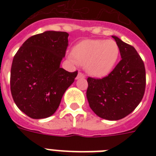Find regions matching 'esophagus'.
<instances>
[{"mask_svg": "<svg viewBox=\"0 0 156 156\" xmlns=\"http://www.w3.org/2000/svg\"><path fill=\"white\" fill-rule=\"evenodd\" d=\"M85 78V75H84V73H83L82 72H78V76H77V79H79V78Z\"/></svg>", "mask_w": 156, "mask_h": 156, "instance_id": "1", "label": "esophagus"}]
</instances>
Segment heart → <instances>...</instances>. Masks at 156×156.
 I'll list each match as a JSON object with an SVG mask.
<instances>
[{
    "mask_svg": "<svg viewBox=\"0 0 156 156\" xmlns=\"http://www.w3.org/2000/svg\"><path fill=\"white\" fill-rule=\"evenodd\" d=\"M119 55L118 45L113 40H87L74 46L69 59L73 63L85 66L90 75L100 78L112 70Z\"/></svg>",
    "mask_w": 156,
    "mask_h": 156,
    "instance_id": "b5f03b06",
    "label": "heart"
}]
</instances>
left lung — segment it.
Returning a JSON list of instances; mask_svg holds the SVG:
<instances>
[{"instance_id":"1","label":"left lung","mask_w":156,"mask_h":156,"mask_svg":"<svg viewBox=\"0 0 156 156\" xmlns=\"http://www.w3.org/2000/svg\"><path fill=\"white\" fill-rule=\"evenodd\" d=\"M118 45L121 60L108 75L87 78V98L98 116L117 121L128 116L143 99L146 70L143 60L133 46L112 35Z\"/></svg>"}]
</instances>
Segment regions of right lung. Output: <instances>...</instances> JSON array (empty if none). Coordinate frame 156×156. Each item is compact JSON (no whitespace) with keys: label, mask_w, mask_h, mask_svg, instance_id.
Instances as JSON below:
<instances>
[{"label":"right lung","mask_w":156,"mask_h":156,"mask_svg":"<svg viewBox=\"0 0 156 156\" xmlns=\"http://www.w3.org/2000/svg\"><path fill=\"white\" fill-rule=\"evenodd\" d=\"M68 36L67 32L53 30L33 35L13 57L11 94L17 107L30 118L52 116L78 75V71L70 73L60 67Z\"/></svg>","instance_id":"1"}]
</instances>
